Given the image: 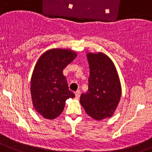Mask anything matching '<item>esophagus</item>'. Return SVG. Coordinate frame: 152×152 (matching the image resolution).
Returning <instances> with one entry per match:
<instances>
[{
    "instance_id": "34e87169",
    "label": "esophagus",
    "mask_w": 152,
    "mask_h": 152,
    "mask_svg": "<svg viewBox=\"0 0 152 152\" xmlns=\"http://www.w3.org/2000/svg\"><path fill=\"white\" fill-rule=\"evenodd\" d=\"M75 95H76V97L77 98V99H78V98H80V90H77V91L75 93Z\"/></svg>"
}]
</instances>
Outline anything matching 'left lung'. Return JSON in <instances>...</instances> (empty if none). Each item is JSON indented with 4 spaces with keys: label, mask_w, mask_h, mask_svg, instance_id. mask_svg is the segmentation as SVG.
Wrapping results in <instances>:
<instances>
[{
    "label": "left lung",
    "mask_w": 152,
    "mask_h": 152,
    "mask_svg": "<svg viewBox=\"0 0 152 152\" xmlns=\"http://www.w3.org/2000/svg\"><path fill=\"white\" fill-rule=\"evenodd\" d=\"M86 58L90 66L89 89L80 96V104L88 115L96 121L111 117L121 96L115 65L103 52H87Z\"/></svg>",
    "instance_id": "8db88e82"
}]
</instances>
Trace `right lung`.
<instances>
[{"label":"right lung","mask_w":152,"mask_h":152,"mask_svg":"<svg viewBox=\"0 0 152 152\" xmlns=\"http://www.w3.org/2000/svg\"><path fill=\"white\" fill-rule=\"evenodd\" d=\"M77 56L69 48H52L37 61L31 79V95L35 111L48 120L60 115L66 100L74 98L62 71Z\"/></svg>","instance_id":"add662e5"}]
</instances>
